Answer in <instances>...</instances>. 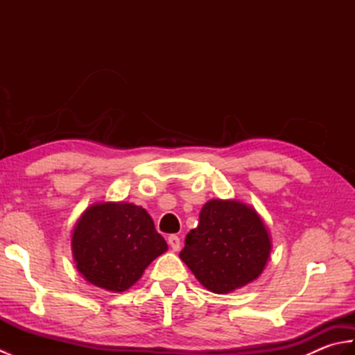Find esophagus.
<instances>
[{
	"mask_svg": "<svg viewBox=\"0 0 355 355\" xmlns=\"http://www.w3.org/2000/svg\"><path fill=\"white\" fill-rule=\"evenodd\" d=\"M168 243H169V245H171L173 252H178L180 247H182V243H180V238L177 235H171L168 238Z\"/></svg>",
	"mask_w": 355,
	"mask_h": 355,
	"instance_id": "esophagus-1",
	"label": "esophagus"
}]
</instances>
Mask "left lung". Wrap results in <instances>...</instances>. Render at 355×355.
<instances>
[{
  "instance_id": "obj_1",
  "label": "left lung",
  "mask_w": 355,
  "mask_h": 355,
  "mask_svg": "<svg viewBox=\"0 0 355 355\" xmlns=\"http://www.w3.org/2000/svg\"><path fill=\"white\" fill-rule=\"evenodd\" d=\"M270 236L258 214L239 201L210 200L198 227L187 233L180 258L214 293H229L258 277L270 254Z\"/></svg>"
}]
</instances>
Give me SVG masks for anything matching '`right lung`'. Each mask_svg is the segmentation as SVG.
Instances as JSON below:
<instances>
[{
	"label": "right lung",
	"mask_w": 355,
	"mask_h": 355,
	"mask_svg": "<svg viewBox=\"0 0 355 355\" xmlns=\"http://www.w3.org/2000/svg\"><path fill=\"white\" fill-rule=\"evenodd\" d=\"M71 245L82 276L110 291L130 288L168 250L153 218L131 202H101L87 209L73 232Z\"/></svg>",
	"instance_id": "obj_1"
}]
</instances>
